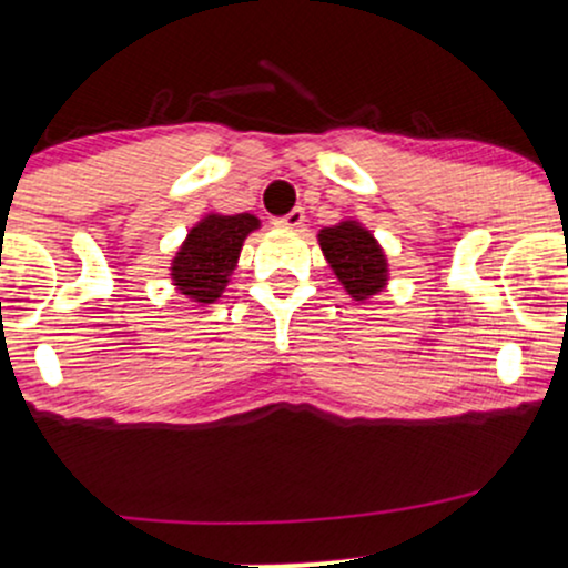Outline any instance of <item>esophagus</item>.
Returning <instances> with one entry per match:
<instances>
[{
  "mask_svg": "<svg viewBox=\"0 0 568 568\" xmlns=\"http://www.w3.org/2000/svg\"><path fill=\"white\" fill-rule=\"evenodd\" d=\"M275 224L280 226V230H298V226L304 224V211H302V207H293L288 216L277 219Z\"/></svg>",
  "mask_w": 568,
  "mask_h": 568,
  "instance_id": "34e87169",
  "label": "esophagus"
}]
</instances>
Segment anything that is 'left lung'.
Returning a JSON list of instances; mask_svg holds the SVG:
<instances>
[{
  "label": "left lung",
  "instance_id": "1",
  "mask_svg": "<svg viewBox=\"0 0 568 568\" xmlns=\"http://www.w3.org/2000/svg\"><path fill=\"white\" fill-rule=\"evenodd\" d=\"M317 245L349 298L368 302L387 288V253L374 232L357 219H342L334 226H323L317 232Z\"/></svg>",
  "mask_w": 568,
  "mask_h": 568
}]
</instances>
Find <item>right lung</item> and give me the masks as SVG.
I'll list each match as a JSON object with an SVG mask.
<instances>
[{
    "label": "right lung",
    "mask_w": 568,
    "mask_h": 568,
    "mask_svg": "<svg viewBox=\"0 0 568 568\" xmlns=\"http://www.w3.org/2000/svg\"><path fill=\"white\" fill-rule=\"evenodd\" d=\"M262 226L253 213H205L171 258V283L197 306L219 302L237 270L247 234Z\"/></svg>",
    "instance_id": "add662e5"
}]
</instances>
